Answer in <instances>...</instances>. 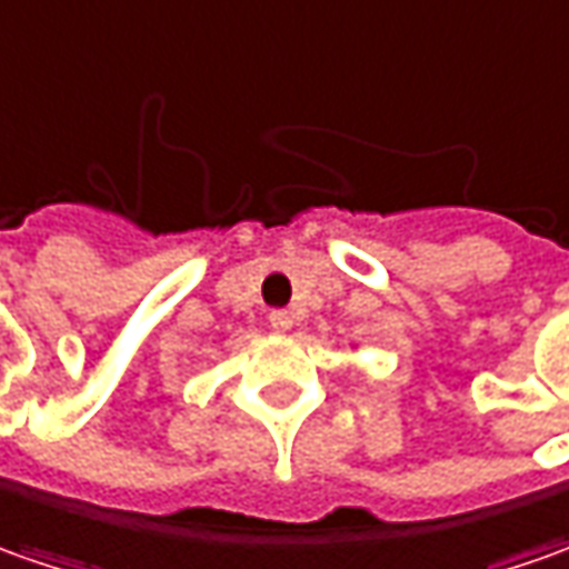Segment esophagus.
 I'll use <instances>...</instances> for the list:
<instances>
[{
  "instance_id": "34e87169",
  "label": "esophagus",
  "mask_w": 569,
  "mask_h": 569,
  "mask_svg": "<svg viewBox=\"0 0 569 569\" xmlns=\"http://www.w3.org/2000/svg\"><path fill=\"white\" fill-rule=\"evenodd\" d=\"M268 320L277 333H289V330H292V315H289V311H270Z\"/></svg>"
}]
</instances>
